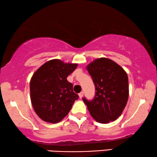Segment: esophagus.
Instances as JSON below:
<instances>
[{"mask_svg": "<svg viewBox=\"0 0 157 157\" xmlns=\"http://www.w3.org/2000/svg\"><path fill=\"white\" fill-rule=\"evenodd\" d=\"M78 96H79V97H80V98L81 99L83 97V91H81V92H80L78 94Z\"/></svg>", "mask_w": 157, "mask_h": 157, "instance_id": "1", "label": "esophagus"}]
</instances>
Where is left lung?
Instances as JSON below:
<instances>
[{"mask_svg":"<svg viewBox=\"0 0 157 157\" xmlns=\"http://www.w3.org/2000/svg\"><path fill=\"white\" fill-rule=\"evenodd\" d=\"M95 86V97H83L91 115L97 122L109 123L121 115L127 104L129 87L124 69L113 60L97 58L86 66Z\"/></svg>","mask_w":157,"mask_h":157,"instance_id":"obj_1","label":"left lung"}]
</instances>
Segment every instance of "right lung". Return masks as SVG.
Listing matches in <instances>:
<instances>
[{
    "label": "right lung",
    "instance_id": "add662e5",
    "mask_svg": "<svg viewBox=\"0 0 157 157\" xmlns=\"http://www.w3.org/2000/svg\"><path fill=\"white\" fill-rule=\"evenodd\" d=\"M77 66L54 59L46 62L33 74L30 81L31 101L36 114L42 121L59 123L78 99L73 84L67 80Z\"/></svg>",
    "mask_w": 157,
    "mask_h": 157
}]
</instances>
